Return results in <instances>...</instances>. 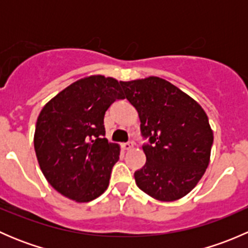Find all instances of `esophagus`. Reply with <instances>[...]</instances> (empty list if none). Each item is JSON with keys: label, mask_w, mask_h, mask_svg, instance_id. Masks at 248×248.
<instances>
[{"label": "esophagus", "mask_w": 248, "mask_h": 248, "mask_svg": "<svg viewBox=\"0 0 248 248\" xmlns=\"http://www.w3.org/2000/svg\"><path fill=\"white\" fill-rule=\"evenodd\" d=\"M122 149L126 150V151H129V150L133 149V144H132V142H126V144H122Z\"/></svg>", "instance_id": "34e87169"}]
</instances>
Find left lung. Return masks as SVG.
I'll use <instances>...</instances> for the list:
<instances>
[{
    "label": "left lung",
    "mask_w": 248,
    "mask_h": 248,
    "mask_svg": "<svg viewBox=\"0 0 248 248\" xmlns=\"http://www.w3.org/2000/svg\"><path fill=\"white\" fill-rule=\"evenodd\" d=\"M138 111L146 163L134 172L137 186L159 202L188 194L206 170L214 133L206 112L192 97L158 77L120 81Z\"/></svg>",
    "instance_id": "8db88e82"
}]
</instances>
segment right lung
Here are the masks:
<instances>
[{
    "instance_id": "1",
    "label": "right lung",
    "mask_w": 248,
    "mask_h": 248,
    "mask_svg": "<svg viewBox=\"0 0 248 248\" xmlns=\"http://www.w3.org/2000/svg\"><path fill=\"white\" fill-rule=\"evenodd\" d=\"M124 98L116 79L97 74L74 81L39 112L37 159L47 182L66 198L87 202L108 188L121 149L104 138V115Z\"/></svg>"
}]
</instances>
